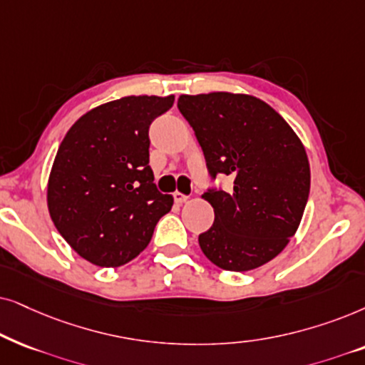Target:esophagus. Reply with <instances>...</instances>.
<instances>
[{
	"mask_svg": "<svg viewBox=\"0 0 365 365\" xmlns=\"http://www.w3.org/2000/svg\"><path fill=\"white\" fill-rule=\"evenodd\" d=\"M173 198H175V202L178 203V205H182V203H185L188 200V195H183V193H180V192H175Z\"/></svg>",
	"mask_w": 365,
	"mask_h": 365,
	"instance_id": "esophagus-1",
	"label": "esophagus"
}]
</instances>
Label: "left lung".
<instances>
[{
    "label": "left lung",
    "mask_w": 365,
    "mask_h": 365,
    "mask_svg": "<svg viewBox=\"0 0 365 365\" xmlns=\"http://www.w3.org/2000/svg\"><path fill=\"white\" fill-rule=\"evenodd\" d=\"M180 113L195 132L210 177L228 175L232 190L208 188L215 222L198 235L208 260L245 272L280 254L297 232L310 192L302 142L287 121L255 96L215 91L182 95Z\"/></svg>",
    "instance_id": "8db88e82"
}]
</instances>
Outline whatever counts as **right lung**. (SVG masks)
I'll return each instance as SVG.
<instances>
[{
  "label": "right lung",
  "mask_w": 365,
  "mask_h": 365,
  "mask_svg": "<svg viewBox=\"0 0 365 365\" xmlns=\"http://www.w3.org/2000/svg\"><path fill=\"white\" fill-rule=\"evenodd\" d=\"M175 96H125L85 113L68 130L48 180V210L78 255L120 267L150 244L173 205L153 183L148 128Z\"/></svg>",
  "instance_id": "right-lung-1"
}]
</instances>
